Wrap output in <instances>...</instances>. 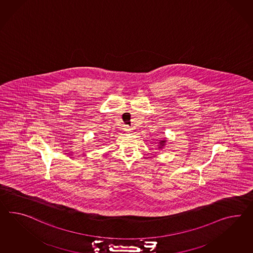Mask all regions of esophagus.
<instances>
[{
	"mask_svg": "<svg viewBox=\"0 0 253 253\" xmlns=\"http://www.w3.org/2000/svg\"><path fill=\"white\" fill-rule=\"evenodd\" d=\"M124 131H127V132H129L130 130H131V129L129 128V126L128 125H124Z\"/></svg>",
	"mask_w": 253,
	"mask_h": 253,
	"instance_id": "1",
	"label": "esophagus"
}]
</instances>
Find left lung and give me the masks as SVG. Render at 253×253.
Masks as SVG:
<instances>
[{"label": "left lung", "instance_id": "left-lung-1", "mask_svg": "<svg viewBox=\"0 0 253 253\" xmlns=\"http://www.w3.org/2000/svg\"><path fill=\"white\" fill-rule=\"evenodd\" d=\"M166 143H167V138H165V139H163V140H160V141H159V145H158V148H164V146L166 145Z\"/></svg>", "mask_w": 253, "mask_h": 253}]
</instances>
